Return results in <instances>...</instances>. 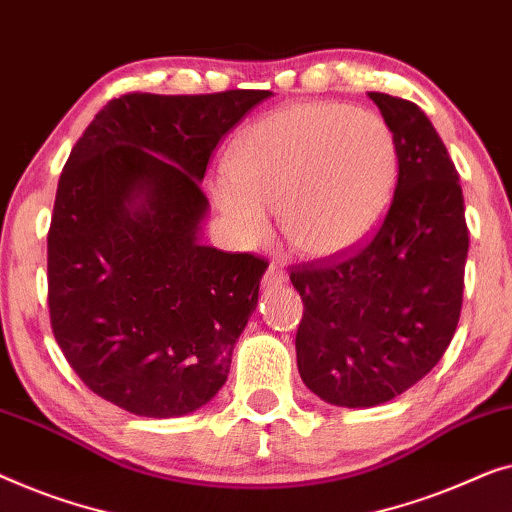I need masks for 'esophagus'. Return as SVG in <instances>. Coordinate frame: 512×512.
Listing matches in <instances>:
<instances>
[{
    "label": "esophagus",
    "mask_w": 512,
    "mask_h": 512,
    "mask_svg": "<svg viewBox=\"0 0 512 512\" xmlns=\"http://www.w3.org/2000/svg\"><path fill=\"white\" fill-rule=\"evenodd\" d=\"M287 280H290V276H287V271L283 269V266L271 262L269 269H266V273H264V285H269V287L271 285H285Z\"/></svg>",
    "instance_id": "34e87169"
}]
</instances>
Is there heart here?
I'll use <instances>...</instances> for the list:
<instances>
[{
  "mask_svg": "<svg viewBox=\"0 0 512 512\" xmlns=\"http://www.w3.org/2000/svg\"><path fill=\"white\" fill-rule=\"evenodd\" d=\"M213 185L220 211L248 243L269 236V215L301 255L329 257L373 232L397 183V143L378 113L292 104L243 129Z\"/></svg>",
  "mask_w": 512,
  "mask_h": 512,
  "instance_id": "obj_1",
  "label": "heart"
}]
</instances>
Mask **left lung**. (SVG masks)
Here are the masks:
<instances>
[{
	"label": "left lung",
	"mask_w": 512,
	"mask_h": 512,
	"mask_svg": "<svg viewBox=\"0 0 512 512\" xmlns=\"http://www.w3.org/2000/svg\"><path fill=\"white\" fill-rule=\"evenodd\" d=\"M369 97L397 143L390 211L359 248L290 273L304 301L299 376L345 408L392 401L434 369L455 336L469 253L459 174L434 125L413 102Z\"/></svg>",
	"instance_id": "obj_1"
}]
</instances>
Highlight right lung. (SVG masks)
<instances>
[{"label": "right lung", "instance_id": "right-lung-1", "mask_svg": "<svg viewBox=\"0 0 512 512\" xmlns=\"http://www.w3.org/2000/svg\"><path fill=\"white\" fill-rule=\"evenodd\" d=\"M269 95H122L64 164L50 325L78 378L127 413L181 417L225 385L269 262L201 246V181L218 141Z\"/></svg>", "mask_w": 512, "mask_h": 512}]
</instances>
